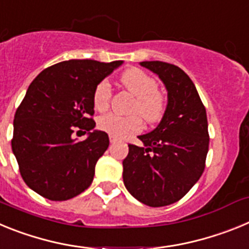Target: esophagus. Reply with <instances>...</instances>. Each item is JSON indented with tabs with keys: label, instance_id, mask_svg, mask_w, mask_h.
I'll return each mask as SVG.
<instances>
[{
	"label": "esophagus",
	"instance_id": "esophagus-1",
	"mask_svg": "<svg viewBox=\"0 0 249 249\" xmlns=\"http://www.w3.org/2000/svg\"><path fill=\"white\" fill-rule=\"evenodd\" d=\"M117 141L118 140L116 137H112V136H109V142H111V143H116Z\"/></svg>",
	"mask_w": 249,
	"mask_h": 249
}]
</instances>
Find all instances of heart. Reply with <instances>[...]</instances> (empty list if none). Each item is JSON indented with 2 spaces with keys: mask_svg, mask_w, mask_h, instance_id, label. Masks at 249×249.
Here are the masks:
<instances>
[{
  "mask_svg": "<svg viewBox=\"0 0 249 249\" xmlns=\"http://www.w3.org/2000/svg\"><path fill=\"white\" fill-rule=\"evenodd\" d=\"M121 85L136 97L131 106L129 116L107 113L98 118L97 126L101 131L112 137L120 138L136 133L142 129V120L156 123L163 117L167 107L166 96L157 89V81L140 68H129L120 78ZM112 89L108 81H101L93 91L94 108L103 112L109 107Z\"/></svg>",
  "mask_w": 249,
  "mask_h": 249,
  "instance_id": "b5f03b06",
  "label": "heart"
}]
</instances>
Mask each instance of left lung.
Instances as JSON below:
<instances>
[{
  "instance_id": "1",
  "label": "left lung",
  "mask_w": 249,
  "mask_h": 249,
  "mask_svg": "<svg viewBox=\"0 0 249 249\" xmlns=\"http://www.w3.org/2000/svg\"><path fill=\"white\" fill-rule=\"evenodd\" d=\"M141 66L158 74L168 92V103L160 124L138 136L143 146L128 144L123 182L140 202L163 207L184 197L203 173L208 122L195 83L183 70L160 61H144Z\"/></svg>"
}]
</instances>
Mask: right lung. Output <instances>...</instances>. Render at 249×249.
<instances>
[{
  "label": "right lung",
  "mask_w": 249,
  "mask_h": 249,
  "mask_svg": "<svg viewBox=\"0 0 249 249\" xmlns=\"http://www.w3.org/2000/svg\"><path fill=\"white\" fill-rule=\"evenodd\" d=\"M70 59L43 70L32 81L13 120L11 141L23 181L51 201H67L91 186L108 135L92 131L93 91L122 65ZM89 132L77 141L74 132Z\"/></svg>",
  "instance_id": "add662e5"
}]
</instances>
